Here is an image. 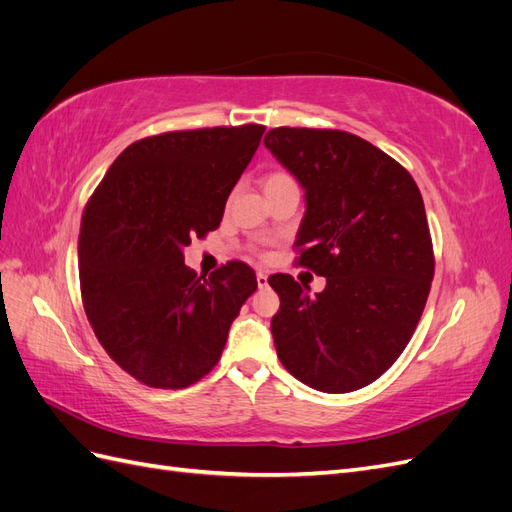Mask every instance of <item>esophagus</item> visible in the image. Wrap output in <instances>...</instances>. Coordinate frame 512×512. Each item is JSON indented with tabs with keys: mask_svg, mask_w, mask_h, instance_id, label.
<instances>
[{
	"mask_svg": "<svg viewBox=\"0 0 512 512\" xmlns=\"http://www.w3.org/2000/svg\"><path fill=\"white\" fill-rule=\"evenodd\" d=\"M256 282H258V286H260V288H265V286L269 284V275H267V271H262V269H260V271L256 273Z\"/></svg>",
	"mask_w": 512,
	"mask_h": 512,
	"instance_id": "esophagus-1",
	"label": "esophagus"
}]
</instances>
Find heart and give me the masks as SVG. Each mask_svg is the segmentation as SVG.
Returning <instances> with one entry per match:
<instances>
[{
  "label": "heart",
  "instance_id": "obj_1",
  "mask_svg": "<svg viewBox=\"0 0 512 512\" xmlns=\"http://www.w3.org/2000/svg\"><path fill=\"white\" fill-rule=\"evenodd\" d=\"M288 181H292V179H290V175H286V173H271V175L265 179V190L275 188V185L288 183Z\"/></svg>",
  "mask_w": 512,
  "mask_h": 512
}]
</instances>
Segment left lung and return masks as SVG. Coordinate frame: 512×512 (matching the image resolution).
<instances>
[{"label":"left lung","mask_w":512,"mask_h":512,"mask_svg":"<svg viewBox=\"0 0 512 512\" xmlns=\"http://www.w3.org/2000/svg\"><path fill=\"white\" fill-rule=\"evenodd\" d=\"M265 147L305 190L299 265L327 277L316 294L292 275L269 277L277 356L316 391L363 389L404 352L429 297L423 196L404 166L350 132L273 128Z\"/></svg>","instance_id":"1"}]
</instances>
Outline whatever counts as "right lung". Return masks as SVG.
I'll return each mask as SVG.
<instances>
[{
	"mask_svg": "<svg viewBox=\"0 0 512 512\" xmlns=\"http://www.w3.org/2000/svg\"><path fill=\"white\" fill-rule=\"evenodd\" d=\"M262 134L265 126L247 123L143 138L119 153L85 207V314L108 356L153 389L207 376L258 288L239 260L198 275L185 267L183 247L220 226Z\"/></svg>",
	"mask_w": 512,
	"mask_h": 512,
	"instance_id": "right-lung-1",
	"label": "right lung"
}]
</instances>
